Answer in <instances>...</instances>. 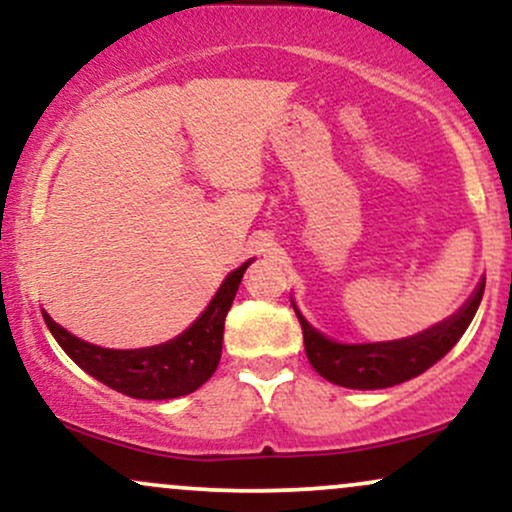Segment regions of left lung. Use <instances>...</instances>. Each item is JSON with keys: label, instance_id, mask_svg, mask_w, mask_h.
<instances>
[{"label": "left lung", "instance_id": "obj_1", "mask_svg": "<svg viewBox=\"0 0 512 512\" xmlns=\"http://www.w3.org/2000/svg\"><path fill=\"white\" fill-rule=\"evenodd\" d=\"M481 296H484V281L455 317L416 337L383 344H337L315 332L303 320V315L296 308L293 310L303 327L305 356L322 378L351 390H380V387L407 383L448 354L472 322Z\"/></svg>", "mask_w": 512, "mask_h": 512}]
</instances>
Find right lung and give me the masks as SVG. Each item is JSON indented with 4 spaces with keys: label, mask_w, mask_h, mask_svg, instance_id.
Returning a JSON list of instances; mask_svg holds the SVG:
<instances>
[{
    "label": "right lung",
    "mask_w": 512,
    "mask_h": 512,
    "mask_svg": "<svg viewBox=\"0 0 512 512\" xmlns=\"http://www.w3.org/2000/svg\"><path fill=\"white\" fill-rule=\"evenodd\" d=\"M248 264L250 262H245L236 272L228 274L202 317L168 344L134 351L101 349L69 334L43 310L45 325L50 327L52 337L76 366L122 395L134 399H173L190 395L207 383L219 366L223 325H226V315Z\"/></svg>",
    "instance_id": "1"
}]
</instances>
